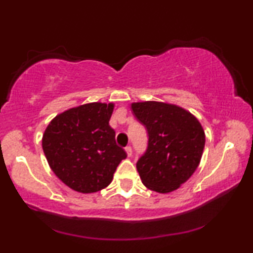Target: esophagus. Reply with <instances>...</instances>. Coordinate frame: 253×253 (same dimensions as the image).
<instances>
[{"label":"esophagus","instance_id":"obj_1","mask_svg":"<svg viewBox=\"0 0 253 253\" xmlns=\"http://www.w3.org/2000/svg\"><path fill=\"white\" fill-rule=\"evenodd\" d=\"M126 152L127 157H131V155H132V148H131V146H126Z\"/></svg>","mask_w":253,"mask_h":253}]
</instances>
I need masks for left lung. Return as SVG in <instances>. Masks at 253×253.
Segmentation results:
<instances>
[{"label":"left lung","mask_w":253,"mask_h":253,"mask_svg":"<svg viewBox=\"0 0 253 253\" xmlns=\"http://www.w3.org/2000/svg\"><path fill=\"white\" fill-rule=\"evenodd\" d=\"M131 109L148 137L136 164L143 184L160 193L174 191L191 177L202 159L205 132L199 121L164 102H136Z\"/></svg>","instance_id":"left-lung-1"}]
</instances>
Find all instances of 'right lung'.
<instances>
[{
    "mask_svg": "<svg viewBox=\"0 0 253 253\" xmlns=\"http://www.w3.org/2000/svg\"><path fill=\"white\" fill-rule=\"evenodd\" d=\"M113 103H87L60 114L42 137L43 153L54 174L78 192L91 193L110 184L126 158L109 126Z\"/></svg>",
    "mask_w": 253,
    "mask_h": 253,
    "instance_id": "1",
    "label": "right lung"
}]
</instances>
